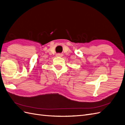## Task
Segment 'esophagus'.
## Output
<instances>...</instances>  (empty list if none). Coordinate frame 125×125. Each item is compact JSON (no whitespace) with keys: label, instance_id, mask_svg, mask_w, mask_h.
<instances>
[{"label":"esophagus","instance_id":"esophagus-1","mask_svg":"<svg viewBox=\"0 0 125 125\" xmlns=\"http://www.w3.org/2000/svg\"><path fill=\"white\" fill-rule=\"evenodd\" d=\"M56 56L57 57H62L63 55H62V54H60V53H58V54H56Z\"/></svg>","mask_w":125,"mask_h":125}]
</instances>
